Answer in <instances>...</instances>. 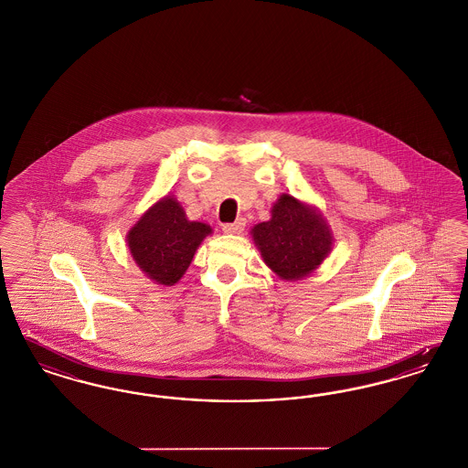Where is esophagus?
<instances>
[{
	"instance_id": "34e87169",
	"label": "esophagus",
	"mask_w": 468,
	"mask_h": 468,
	"mask_svg": "<svg viewBox=\"0 0 468 468\" xmlns=\"http://www.w3.org/2000/svg\"><path fill=\"white\" fill-rule=\"evenodd\" d=\"M244 219H239L235 223L223 224V231L224 233H240L244 229Z\"/></svg>"
}]
</instances>
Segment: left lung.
<instances>
[{
    "label": "left lung",
    "instance_id": "8db88e82",
    "mask_svg": "<svg viewBox=\"0 0 468 468\" xmlns=\"http://www.w3.org/2000/svg\"><path fill=\"white\" fill-rule=\"evenodd\" d=\"M252 239L268 267L281 279L309 275L332 250V233L323 218L291 195L271 208V219L252 228Z\"/></svg>",
    "mask_w": 468,
    "mask_h": 468
}]
</instances>
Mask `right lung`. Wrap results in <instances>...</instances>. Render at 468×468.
<instances>
[{
	"label": "right lung",
	"mask_w": 468,
	"mask_h": 468,
	"mask_svg": "<svg viewBox=\"0 0 468 468\" xmlns=\"http://www.w3.org/2000/svg\"><path fill=\"white\" fill-rule=\"evenodd\" d=\"M210 226L187 221L176 198H163L151 207L128 233L136 265L157 284L174 286L193 261Z\"/></svg>",
	"instance_id": "right-lung-1"
}]
</instances>
